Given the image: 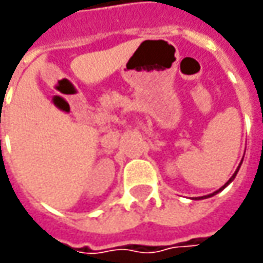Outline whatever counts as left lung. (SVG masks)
<instances>
[{
	"label": "left lung",
	"instance_id": "1",
	"mask_svg": "<svg viewBox=\"0 0 263 263\" xmlns=\"http://www.w3.org/2000/svg\"><path fill=\"white\" fill-rule=\"evenodd\" d=\"M240 165H241V164H240ZM240 165H238V168H240ZM238 168H237V171H238ZM237 171H236V173H234V174H233V176H231V178H230V180H228L227 183H226V184H224V186L221 187V189H218L217 192H214V193H212V195H208V196H202V199H205V197H211V196H214V195H217L218 192H221V190H222V189H224V187H227L228 184H230V183H231V181H233V180H234V177H236V174H237Z\"/></svg>",
	"mask_w": 263,
	"mask_h": 263
}]
</instances>
